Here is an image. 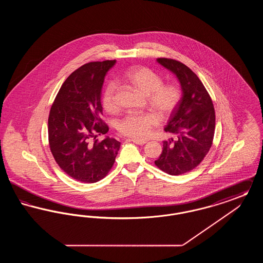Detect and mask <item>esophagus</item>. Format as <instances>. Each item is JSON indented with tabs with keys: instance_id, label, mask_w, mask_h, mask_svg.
<instances>
[{
	"instance_id": "34e87169",
	"label": "esophagus",
	"mask_w": 263,
	"mask_h": 263,
	"mask_svg": "<svg viewBox=\"0 0 263 263\" xmlns=\"http://www.w3.org/2000/svg\"><path fill=\"white\" fill-rule=\"evenodd\" d=\"M129 141L137 144V145H144L146 144L148 141L147 140H138V139H129Z\"/></svg>"
}]
</instances>
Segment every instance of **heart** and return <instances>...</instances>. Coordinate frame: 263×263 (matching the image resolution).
Wrapping results in <instances>:
<instances>
[{
  "label": "heart",
  "instance_id": "obj_1",
  "mask_svg": "<svg viewBox=\"0 0 263 263\" xmlns=\"http://www.w3.org/2000/svg\"><path fill=\"white\" fill-rule=\"evenodd\" d=\"M126 82L138 91L147 96L148 103L161 118H167L175 111L180 101V90L173 85H163L161 76L156 74L146 67H136L127 72ZM116 86L108 83L102 91L101 101L103 108L113 112L117 109L115 100ZM159 124V117L153 112L129 113L119 122L118 130L121 134L134 138L148 137L154 127Z\"/></svg>",
  "mask_w": 263,
  "mask_h": 263
}]
</instances>
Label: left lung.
Segmentation results:
<instances>
[{
  "instance_id": "1",
  "label": "left lung",
  "mask_w": 263,
  "mask_h": 263,
  "mask_svg": "<svg viewBox=\"0 0 263 263\" xmlns=\"http://www.w3.org/2000/svg\"><path fill=\"white\" fill-rule=\"evenodd\" d=\"M157 62L177 79L182 96L164 131L176 135L164 141L156 165L171 175L195 168L212 146L215 110L206 88L187 66L173 59L158 58Z\"/></svg>"
}]
</instances>
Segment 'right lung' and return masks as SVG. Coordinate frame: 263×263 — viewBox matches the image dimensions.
I'll return each instance as SVG.
<instances>
[{
  "mask_svg": "<svg viewBox=\"0 0 263 263\" xmlns=\"http://www.w3.org/2000/svg\"><path fill=\"white\" fill-rule=\"evenodd\" d=\"M116 60L83 65L67 78L51 106L48 118L50 150L63 171L78 181L93 183L108 174L120 142L108 136L99 142L95 133L105 134L101 88ZM94 140H92V138Z\"/></svg>",
  "mask_w": 263,
  "mask_h": 263,
  "instance_id": "1",
  "label": "right lung"
}]
</instances>
